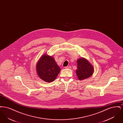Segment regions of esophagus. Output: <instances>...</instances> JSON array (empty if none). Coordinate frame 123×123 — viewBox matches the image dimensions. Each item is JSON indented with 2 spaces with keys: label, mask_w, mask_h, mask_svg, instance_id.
<instances>
[{
  "label": "esophagus",
  "mask_w": 123,
  "mask_h": 123,
  "mask_svg": "<svg viewBox=\"0 0 123 123\" xmlns=\"http://www.w3.org/2000/svg\"><path fill=\"white\" fill-rule=\"evenodd\" d=\"M65 69H71V66H66L65 67Z\"/></svg>",
  "instance_id": "1"
}]
</instances>
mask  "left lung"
<instances>
[{"instance_id":"1","label":"left lung","mask_w":123,"mask_h":123,"mask_svg":"<svg viewBox=\"0 0 123 123\" xmlns=\"http://www.w3.org/2000/svg\"><path fill=\"white\" fill-rule=\"evenodd\" d=\"M76 73L79 80L87 79L91 76L94 72V68L86 59L83 58L78 59Z\"/></svg>"}]
</instances>
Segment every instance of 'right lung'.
I'll list each match as a JSON object with an SVG mask.
<instances>
[{
    "label": "right lung",
    "mask_w": 123,
    "mask_h": 123,
    "mask_svg": "<svg viewBox=\"0 0 123 123\" xmlns=\"http://www.w3.org/2000/svg\"><path fill=\"white\" fill-rule=\"evenodd\" d=\"M37 72L43 81L50 82L58 76L60 69L52 56L44 55L40 59L36 65Z\"/></svg>",
    "instance_id": "obj_1"
}]
</instances>
